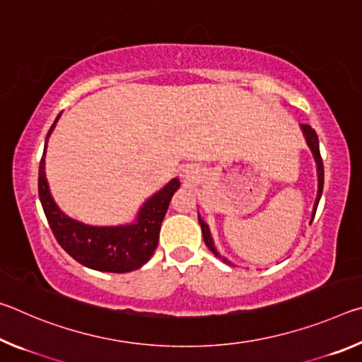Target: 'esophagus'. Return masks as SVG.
<instances>
[{
  "label": "esophagus",
  "mask_w": 362,
  "mask_h": 362,
  "mask_svg": "<svg viewBox=\"0 0 362 362\" xmlns=\"http://www.w3.org/2000/svg\"><path fill=\"white\" fill-rule=\"evenodd\" d=\"M192 174H193V170H187V174H185L187 179H189V177H192Z\"/></svg>",
  "instance_id": "obj_1"
}]
</instances>
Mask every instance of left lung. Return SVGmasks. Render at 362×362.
<instances>
[{"label": "left lung", "instance_id": "1", "mask_svg": "<svg viewBox=\"0 0 362 362\" xmlns=\"http://www.w3.org/2000/svg\"><path fill=\"white\" fill-rule=\"evenodd\" d=\"M300 129H302V134L305 137V142L308 145V148L313 153V158H315V163H316V173H317V194H316V201H315V206H313V214H311V218H315V214H316V207L320 204V199H321V194H322V188H324V166H322V159H321V153H320V140H317V136L315 129H311L308 124H300ZM198 220H199V225H201V230H203V238H204V243L206 246L211 249V252L218 257V259H222L225 263H230L228 260L225 259V257L220 255L217 252L216 246H214V241H212V236H211V230L207 223H204V220L199 217L198 214Z\"/></svg>", "mask_w": 362, "mask_h": 362}]
</instances>
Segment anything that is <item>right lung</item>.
<instances>
[{
  "instance_id": "add662e5",
  "label": "right lung",
  "mask_w": 362,
  "mask_h": 362,
  "mask_svg": "<svg viewBox=\"0 0 362 362\" xmlns=\"http://www.w3.org/2000/svg\"><path fill=\"white\" fill-rule=\"evenodd\" d=\"M60 115L47 132L45 153L40 161L38 193L49 226L60 246L81 265L97 272L129 273L144 267L158 246L159 230L166 216L170 199L180 187L179 177L168 182L140 206L131 223L97 226L79 222L64 214L54 201L46 179L47 140L56 127Z\"/></svg>"
}]
</instances>
